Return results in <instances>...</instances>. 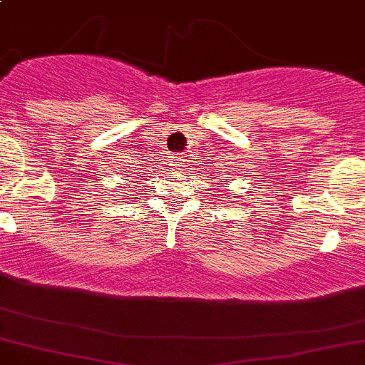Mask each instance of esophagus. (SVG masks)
<instances>
[{
  "mask_svg": "<svg viewBox=\"0 0 365 365\" xmlns=\"http://www.w3.org/2000/svg\"><path fill=\"white\" fill-rule=\"evenodd\" d=\"M183 161H185V159L176 158V159H175V164H176V166H183Z\"/></svg>",
  "mask_w": 365,
  "mask_h": 365,
  "instance_id": "34e87169",
  "label": "esophagus"
}]
</instances>
